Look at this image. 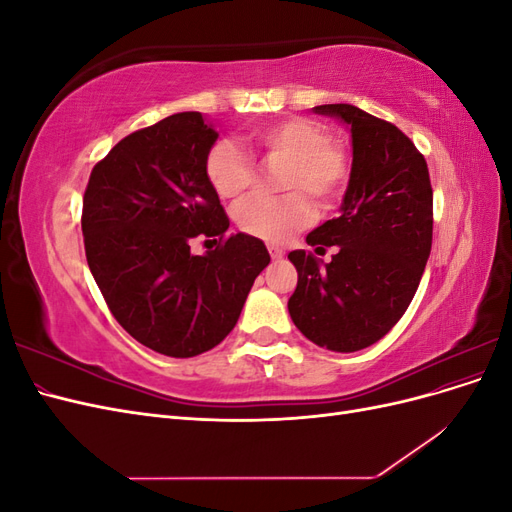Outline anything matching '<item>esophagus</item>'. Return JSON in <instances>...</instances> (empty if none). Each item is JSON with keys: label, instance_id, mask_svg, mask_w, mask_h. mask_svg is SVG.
Wrapping results in <instances>:
<instances>
[{"label": "esophagus", "instance_id": "esophagus-1", "mask_svg": "<svg viewBox=\"0 0 512 512\" xmlns=\"http://www.w3.org/2000/svg\"><path fill=\"white\" fill-rule=\"evenodd\" d=\"M269 254H271V258H273V260H280V258L284 256V252H282V250H277V247H269Z\"/></svg>", "mask_w": 512, "mask_h": 512}]
</instances>
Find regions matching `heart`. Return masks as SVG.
<instances>
[{
	"label": "heart",
	"mask_w": 512,
	"mask_h": 512,
	"mask_svg": "<svg viewBox=\"0 0 512 512\" xmlns=\"http://www.w3.org/2000/svg\"><path fill=\"white\" fill-rule=\"evenodd\" d=\"M241 141L267 158L286 160L282 168V196L254 194L235 209L237 226L265 241H286L316 218L314 203L344 194L350 179L346 147L329 138L322 123L307 117H284L245 132ZM205 173L222 198H239L254 183V160L232 138H220L207 153Z\"/></svg>",
	"instance_id": "heart-1"
}]
</instances>
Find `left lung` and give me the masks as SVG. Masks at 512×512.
<instances>
[{
  "mask_svg": "<svg viewBox=\"0 0 512 512\" xmlns=\"http://www.w3.org/2000/svg\"><path fill=\"white\" fill-rule=\"evenodd\" d=\"M352 132V170L342 213L307 235L331 262L294 250L299 282L288 299L297 329L314 344L356 352L389 333L421 282L431 252L433 190L427 162L391 121L352 104H320Z\"/></svg>",
  "mask_w": 512,
  "mask_h": 512,
  "instance_id": "8db88e82",
  "label": "left lung"
}]
</instances>
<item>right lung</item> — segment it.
Instances as JSON below:
<instances>
[{
	"instance_id": "1",
	"label": "right lung",
	"mask_w": 512,
	"mask_h": 512,
	"mask_svg": "<svg viewBox=\"0 0 512 512\" xmlns=\"http://www.w3.org/2000/svg\"><path fill=\"white\" fill-rule=\"evenodd\" d=\"M218 132L196 111L128 134L89 175L83 239L91 275L136 342L175 359L203 354L235 329L271 256L228 215L205 173ZM216 245L194 257L189 245Z\"/></svg>"
}]
</instances>
